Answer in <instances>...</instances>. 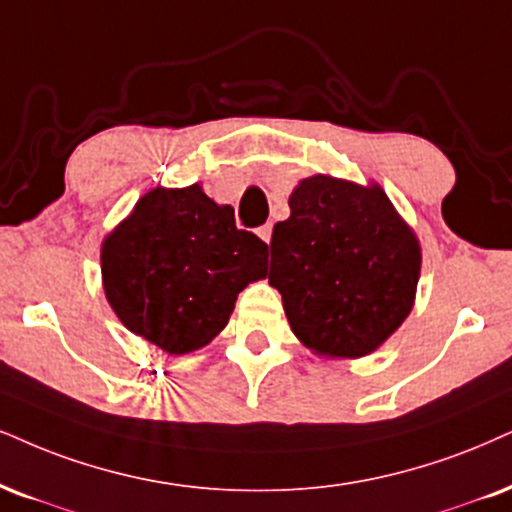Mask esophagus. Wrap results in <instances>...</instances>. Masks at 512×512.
<instances>
[{"mask_svg":"<svg viewBox=\"0 0 512 512\" xmlns=\"http://www.w3.org/2000/svg\"><path fill=\"white\" fill-rule=\"evenodd\" d=\"M258 237H261L266 244H270V239H273V225L266 223L263 227H258Z\"/></svg>","mask_w":512,"mask_h":512,"instance_id":"34e87169","label":"esophagus"}]
</instances>
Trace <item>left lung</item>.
<instances>
[{"mask_svg": "<svg viewBox=\"0 0 512 512\" xmlns=\"http://www.w3.org/2000/svg\"><path fill=\"white\" fill-rule=\"evenodd\" d=\"M273 227L268 282L289 327L325 358L377 351L413 311L422 249L415 230L370 182L311 175Z\"/></svg>", "mask_w": 512, "mask_h": 512, "instance_id": "left-lung-1", "label": "left lung"}]
</instances>
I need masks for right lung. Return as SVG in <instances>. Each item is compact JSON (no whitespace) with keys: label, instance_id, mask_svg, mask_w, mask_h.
<instances>
[{"label":"right lung","instance_id":"right-lung-1","mask_svg":"<svg viewBox=\"0 0 512 512\" xmlns=\"http://www.w3.org/2000/svg\"><path fill=\"white\" fill-rule=\"evenodd\" d=\"M268 244L199 182L154 187L102 242V285L118 320L168 356L223 332L237 294L266 277Z\"/></svg>","mask_w":512,"mask_h":512}]
</instances>
